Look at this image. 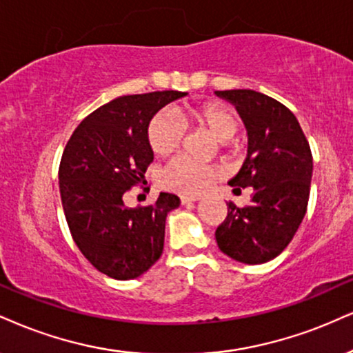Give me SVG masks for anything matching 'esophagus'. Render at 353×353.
<instances>
[{"label":"esophagus","mask_w":353,"mask_h":353,"mask_svg":"<svg viewBox=\"0 0 353 353\" xmlns=\"http://www.w3.org/2000/svg\"><path fill=\"white\" fill-rule=\"evenodd\" d=\"M181 199V204H188V203H196L201 199V196H190V194H183V196H180Z\"/></svg>","instance_id":"obj_1"}]
</instances>
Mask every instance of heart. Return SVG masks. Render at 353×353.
I'll return each mask as SVG.
<instances>
[{"label": "heart", "instance_id": "b5f03b06", "mask_svg": "<svg viewBox=\"0 0 353 353\" xmlns=\"http://www.w3.org/2000/svg\"><path fill=\"white\" fill-rule=\"evenodd\" d=\"M185 123H196L211 130L219 141H229L236 136L239 121L228 106L219 103H201L180 111ZM185 125L172 111H159L147 125V141L154 154L165 157L173 154L181 145ZM221 170L211 163L198 162L190 157H176L162 172L165 188L180 193L198 194L210 188V185L221 175Z\"/></svg>", "mask_w": 353, "mask_h": 353}]
</instances>
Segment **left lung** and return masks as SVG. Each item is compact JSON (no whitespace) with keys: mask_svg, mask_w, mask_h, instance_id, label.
<instances>
[{"mask_svg":"<svg viewBox=\"0 0 353 353\" xmlns=\"http://www.w3.org/2000/svg\"><path fill=\"white\" fill-rule=\"evenodd\" d=\"M236 106L249 134L241 172L229 181L252 186L250 204L228 203V217L216 229L219 249L237 262L273 260L294 237L310 201L312 154L296 116L285 104L254 90L216 91Z\"/></svg>","mask_w":353,"mask_h":353,"instance_id":"1","label":"left lung"}]
</instances>
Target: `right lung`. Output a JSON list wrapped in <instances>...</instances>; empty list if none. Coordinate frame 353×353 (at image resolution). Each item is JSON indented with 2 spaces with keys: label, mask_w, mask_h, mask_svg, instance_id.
Segmentation results:
<instances>
[{
  "label": "right lung",
  "mask_w": 353,
  "mask_h": 353,
  "mask_svg": "<svg viewBox=\"0 0 353 353\" xmlns=\"http://www.w3.org/2000/svg\"><path fill=\"white\" fill-rule=\"evenodd\" d=\"M181 91L119 97L86 116L73 130L59 167L68 229L85 259L114 280L145 273L163 252L165 219L180 198L160 193L154 204L128 208L125 193L143 183L154 160L147 125Z\"/></svg>",
  "instance_id": "1"
}]
</instances>
